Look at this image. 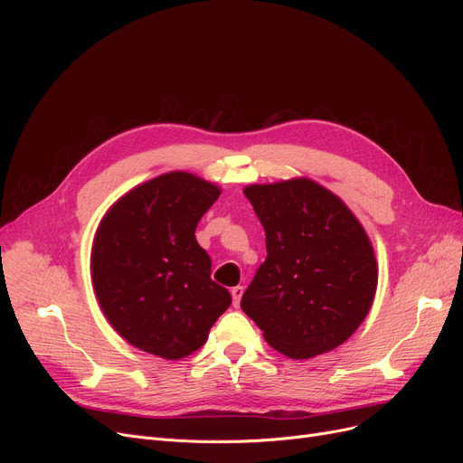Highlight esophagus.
I'll list each match as a JSON object with an SVG mask.
<instances>
[{
	"label": "esophagus",
	"mask_w": 463,
	"mask_h": 463,
	"mask_svg": "<svg viewBox=\"0 0 463 463\" xmlns=\"http://www.w3.org/2000/svg\"><path fill=\"white\" fill-rule=\"evenodd\" d=\"M231 295H232V306L234 307H238L240 306V300H241V295H244V287H234L232 290H231Z\"/></svg>",
	"instance_id": "obj_1"
}]
</instances>
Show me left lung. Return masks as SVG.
I'll return each mask as SVG.
<instances>
[{
  "instance_id": "1",
  "label": "left lung",
  "mask_w": 463,
  "mask_h": 463,
  "mask_svg": "<svg viewBox=\"0 0 463 463\" xmlns=\"http://www.w3.org/2000/svg\"><path fill=\"white\" fill-rule=\"evenodd\" d=\"M266 234V260L241 309L281 354L302 360L342 345L377 288L372 241L353 212L307 178L244 189Z\"/></svg>"
}]
</instances>
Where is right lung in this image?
Here are the masks:
<instances>
[{
    "label": "right lung",
    "mask_w": 463,
    "mask_h": 463,
    "mask_svg": "<svg viewBox=\"0 0 463 463\" xmlns=\"http://www.w3.org/2000/svg\"><path fill=\"white\" fill-rule=\"evenodd\" d=\"M219 193L176 170L137 185L103 217L91 248L93 288L105 317L131 345L166 360L184 358L204 345L231 306L194 238Z\"/></svg>",
    "instance_id": "obj_1"
}]
</instances>
